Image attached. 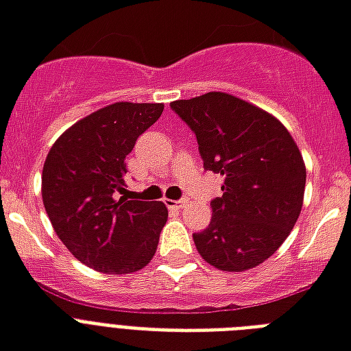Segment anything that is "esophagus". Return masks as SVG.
<instances>
[{
	"instance_id": "obj_1",
	"label": "esophagus",
	"mask_w": 351,
	"mask_h": 351,
	"mask_svg": "<svg viewBox=\"0 0 351 351\" xmlns=\"http://www.w3.org/2000/svg\"><path fill=\"white\" fill-rule=\"evenodd\" d=\"M186 205V199H181V201H167V206L168 208H183Z\"/></svg>"
}]
</instances>
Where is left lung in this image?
Here are the masks:
<instances>
[{
    "mask_svg": "<svg viewBox=\"0 0 351 351\" xmlns=\"http://www.w3.org/2000/svg\"><path fill=\"white\" fill-rule=\"evenodd\" d=\"M195 133L203 168L223 178L210 201V225L194 234L201 258L240 273L260 265L286 240L300 216L306 189L302 154L286 126L229 93L170 104Z\"/></svg>",
    "mask_w": 351,
    "mask_h": 351,
    "instance_id": "8db88e82",
    "label": "left lung"
}]
</instances>
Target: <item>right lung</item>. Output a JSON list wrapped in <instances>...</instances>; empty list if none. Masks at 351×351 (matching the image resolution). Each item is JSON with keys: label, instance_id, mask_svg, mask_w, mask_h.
I'll return each instance as SVG.
<instances>
[{"label": "right lung", "instance_id": "obj_1", "mask_svg": "<svg viewBox=\"0 0 351 351\" xmlns=\"http://www.w3.org/2000/svg\"><path fill=\"white\" fill-rule=\"evenodd\" d=\"M162 110L115 102L73 124L49 150L42 172L47 216L73 256L95 271L135 273L156 254L167 206L128 197L124 161Z\"/></svg>", "mask_w": 351, "mask_h": 351}]
</instances>
